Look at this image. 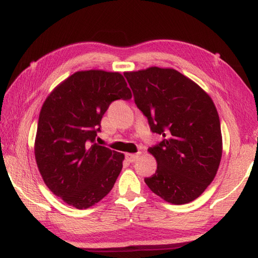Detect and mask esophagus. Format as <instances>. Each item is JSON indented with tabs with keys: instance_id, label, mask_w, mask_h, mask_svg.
Returning <instances> with one entry per match:
<instances>
[{
	"instance_id": "1",
	"label": "esophagus",
	"mask_w": 258,
	"mask_h": 258,
	"mask_svg": "<svg viewBox=\"0 0 258 258\" xmlns=\"http://www.w3.org/2000/svg\"><path fill=\"white\" fill-rule=\"evenodd\" d=\"M140 157V154H126V159H127V161H130V163H135L139 159Z\"/></svg>"
}]
</instances>
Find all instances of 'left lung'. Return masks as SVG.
Returning a JSON list of instances; mask_svg holds the SVG:
<instances>
[{
	"mask_svg": "<svg viewBox=\"0 0 258 258\" xmlns=\"http://www.w3.org/2000/svg\"><path fill=\"white\" fill-rule=\"evenodd\" d=\"M134 102L163 141L148 151L157 171L145 182L166 202L182 205L211 184L222 157L220 117L209 95L175 69L124 73Z\"/></svg>",
	"mask_w": 258,
	"mask_h": 258,
	"instance_id": "1",
	"label": "left lung"
}]
</instances>
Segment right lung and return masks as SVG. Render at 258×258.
<instances>
[{
	"mask_svg": "<svg viewBox=\"0 0 258 258\" xmlns=\"http://www.w3.org/2000/svg\"><path fill=\"white\" fill-rule=\"evenodd\" d=\"M119 73L77 72L53 90L38 117L35 158L47 187L85 209L110 192L124 155L95 143L101 119L115 100H130Z\"/></svg>",
	"mask_w": 258,
	"mask_h": 258,
	"instance_id": "add662e5",
	"label": "right lung"
}]
</instances>
